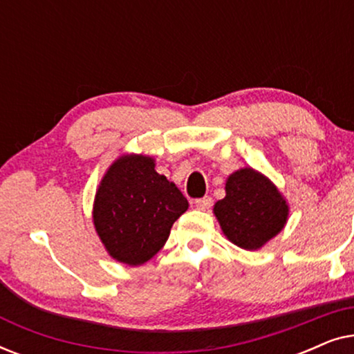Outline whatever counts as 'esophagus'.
Instances as JSON below:
<instances>
[{
    "label": "esophagus",
    "mask_w": 354,
    "mask_h": 354,
    "mask_svg": "<svg viewBox=\"0 0 354 354\" xmlns=\"http://www.w3.org/2000/svg\"><path fill=\"white\" fill-rule=\"evenodd\" d=\"M195 206L198 207V209H201V211H207L212 206V198L211 196L198 198V200L195 201Z\"/></svg>",
    "instance_id": "esophagus-1"
}]
</instances>
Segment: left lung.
<instances>
[{"label":"left lung","mask_w":354,"mask_h":354,"mask_svg":"<svg viewBox=\"0 0 354 354\" xmlns=\"http://www.w3.org/2000/svg\"><path fill=\"white\" fill-rule=\"evenodd\" d=\"M214 214L227 239L251 251L283 229L288 206L269 178L245 167L227 178L225 198L216 203Z\"/></svg>","instance_id":"8db88e82"}]
</instances>
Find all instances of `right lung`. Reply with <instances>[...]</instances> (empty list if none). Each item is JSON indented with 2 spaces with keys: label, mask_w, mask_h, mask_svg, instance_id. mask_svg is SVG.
Returning a JSON list of instances; mask_svg holds the SVG:
<instances>
[{
  "label": "right lung",
  "mask_w": 354,
  "mask_h": 354,
  "mask_svg": "<svg viewBox=\"0 0 354 354\" xmlns=\"http://www.w3.org/2000/svg\"><path fill=\"white\" fill-rule=\"evenodd\" d=\"M188 209L187 198L142 154L122 156L96 192L93 222L108 253L140 266L162 248L171 227Z\"/></svg>",
  "instance_id": "right-lung-1"
}]
</instances>
